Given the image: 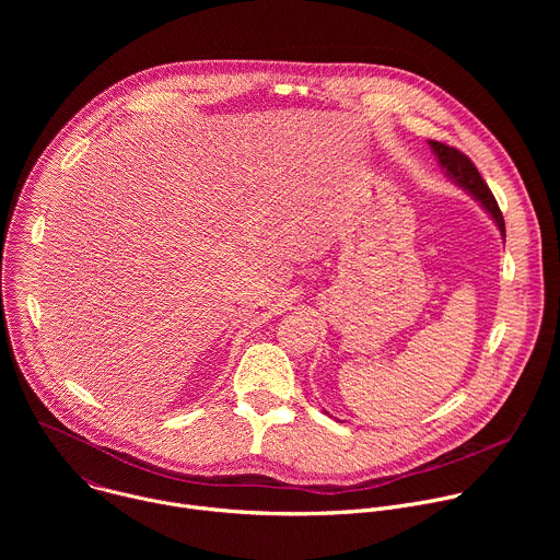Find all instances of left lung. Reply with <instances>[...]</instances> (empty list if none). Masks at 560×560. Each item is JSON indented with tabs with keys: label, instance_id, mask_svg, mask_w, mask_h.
Masks as SVG:
<instances>
[{
	"label": "left lung",
	"instance_id": "left-lung-1",
	"mask_svg": "<svg viewBox=\"0 0 560 560\" xmlns=\"http://www.w3.org/2000/svg\"><path fill=\"white\" fill-rule=\"evenodd\" d=\"M428 143H430V148L434 150V154H436V159H439L441 168L445 171V175H447L456 186H460L467 195H471L478 203L483 206V210L492 217V221L499 225V230H501V234H503V238H505V221H503V214H501V210H499V203H497L492 190L488 188V184L483 182L481 173H478L476 166L471 164V159H469L467 154H463L460 150L450 148V145H445V143H441V141H432V139H430Z\"/></svg>",
	"mask_w": 560,
	"mask_h": 560
}]
</instances>
